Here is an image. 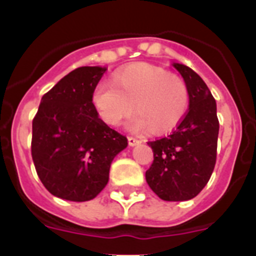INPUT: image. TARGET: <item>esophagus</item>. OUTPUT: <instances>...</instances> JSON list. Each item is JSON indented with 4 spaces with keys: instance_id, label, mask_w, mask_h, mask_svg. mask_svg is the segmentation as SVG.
Returning <instances> with one entry per match:
<instances>
[{
    "instance_id": "1",
    "label": "esophagus",
    "mask_w": 256,
    "mask_h": 256,
    "mask_svg": "<svg viewBox=\"0 0 256 256\" xmlns=\"http://www.w3.org/2000/svg\"><path fill=\"white\" fill-rule=\"evenodd\" d=\"M140 142H141L140 140L134 138V137H132V136H130V137H128V144H130V146H136V144H138Z\"/></svg>"
}]
</instances>
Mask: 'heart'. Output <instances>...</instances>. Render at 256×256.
<instances>
[{
	"mask_svg": "<svg viewBox=\"0 0 256 256\" xmlns=\"http://www.w3.org/2000/svg\"><path fill=\"white\" fill-rule=\"evenodd\" d=\"M130 128L150 130L155 134L170 132L188 108L190 91L184 79L156 65L137 62L114 74L112 84L101 83L92 94L98 116L108 126H119L132 112Z\"/></svg>",
	"mask_w": 256,
	"mask_h": 256,
	"instance_id": "1",
	"label": "heart"
}]
</instances>
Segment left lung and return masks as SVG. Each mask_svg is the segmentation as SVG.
<instances>
[{
    "label": "left lung",
    "mask_w": 256,
    "mask_h": 256,
    "mask_svg": "<svg viewBox=\"0 0 256 256\" xmlns=\"http://www.w3.org/2000/svg\"><path fill=\"white\" fill-rule=\"evenodd\" d=\"M173 66L188 86L190 108L170 134L148 141L154 162L146 180L162 200L186 201L198 196L212 177L219 120L216 100L201 76L186 65Z\"/></svg>",
    "instance_id": "left-lung-1"
}]
</instances>
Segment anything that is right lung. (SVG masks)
Wrapping results in <instances>:
<instances>
[{"label": "right lung", "mask_w": 256, "mask_h": 256, "mask_svg": "<svg viewBox=\"0 0 256 256\" xmlns=\"http://www.w3.org/2000/svg\"><path fill=\"white\" fill-rule=\"evenodd\" d=\"M105 68L82 66L60 79L40 100L32 124V158L40 182L56 198L92 200L108 184L126 136L98 118L92 94Z\"/></svg>", "instance_id": "right-lung-1"}]
</instances>
